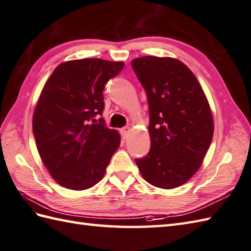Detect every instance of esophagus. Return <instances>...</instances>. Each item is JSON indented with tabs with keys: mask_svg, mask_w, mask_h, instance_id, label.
<instances>
[{
	"mask_svg": "<svg viewBox=\"0 0 251 251\" xmlns=\"http://www.w3.org/2000/svg\"><path fill=\"white\" fill-rule=\"evenodd\" d=\"M130 127L129 126H125L122 127V129L120 130V133H121V136L124 140H126V138H127V136H129V133H130Z\"/></svg>",
	"mask_w": 251,
	"mask_h": 251,
	"instance_id": "obj_1",
	"label": "esophagus"
}]
</instances>
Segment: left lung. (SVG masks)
I'll return each mask as SVG.
<instances>
[{"label":"left lung","instance_id":"obj_1","mask_svg":"<svg viewBox=\"0 0 251 251\" xmlns=\"http://www.w3.org/2000/svg\"><path fill=\"white\" fill-rule=\"evenodd\" d=\"M131 64L147 94L151 142L136 165L150 185L177 188L198 172L213 140L208 101L197 77L179 60L147 55Z\"/></svg>","mask_w":251,"mask_h":251}]
</instances>
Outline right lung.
Listing matches in <instances>:
<instances>
[{
	"label": "right lung",
	"mask_w": 251,
	"mask_h": 251,
	"mask_svg": "<svg viewBox=\"0 0 251 251\" xmlns=\"http://www.w3.org/2000/svg\"><path fill=\"white\" fill-rule=\"evenodd\" d=\"M124 62L80 59L59 64L44 86L33 114V133L44 165L59 185L85 190L102 179L120 145L104 119L103 90Z\"/></svg>",
	"instance_id": "add662e5"
}]
</instances>
